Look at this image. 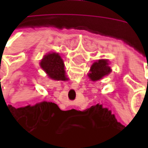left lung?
<instances>
[{
    "label": "left lung",
    "mask_w": 148,
    "mask_h": 148,
    "mask_svg": "<svg viewBox=\"0 0 148 148\" xmlns=\"http://www.w3.org/2000/svg\"><path fill=\"white\" fill-rule=\"evenodd\" d=\"M90 71V73H89V77L92 81H98L103 77L108 75L111 71V69L109 66L107 60L100 59L93 63Z\"/></svg>",
    "instance_id": "1"
}]
</instances>
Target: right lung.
Masks as SVG:
<instances>
[{
	"mask_svg": "<svg viewBox=\"0 0 148 148\" xmlns=\"http://www.w3.org/2000/svg\"><path fill=\"white\" fill-rule=\"evenodd\" d=\"M40 66L50 78L57 81L66 80L64 63L58 53L46 55L41 61Z\"/></svg>",
	"mask_w": 148,
	"mask_h": 148,
	"instance_id": "add662e5",
	"label": "right lung"
}]
</instances>
